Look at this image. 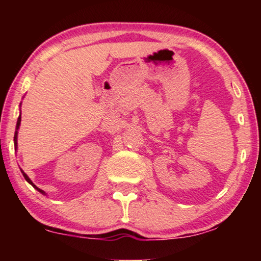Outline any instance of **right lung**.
<instances>
[{
    "label": "right lung",
    "mask_w": 261,
    "mask_h": 261,
    "mask_svg": "<svg viewBox=\"0 0 261 261\" xmlns=\"http://www.w3.org/2000/svg\"><path fill=\"white\" fill-rule=\"evenodd\" d=\"M20 105H21V103H20ZM20 123H21V115L19 116V119H17V122H16V129H15V134H14V146H15V149H17V130H19V128H20ZM21 172H22V174H23V177H24V179H26V180L28 181V183H30V184L32 185V187H33V188H35V189H37V190H38L39 192H41V194H42V195H46V194H45V191H42V190H41V189H39V188H37V187H35V185H34V183H33V181H32V180L30 179V177H28V176H27V174H26V173H24L22 170H21Z\"/></svg>",
    "instance_id": "1"
}]
</instances>
